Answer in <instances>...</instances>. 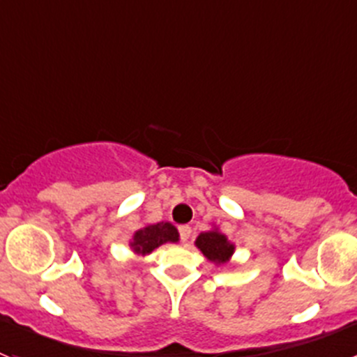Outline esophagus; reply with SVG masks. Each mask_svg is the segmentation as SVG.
Masks as SVG:
<instances>
[{
	"label": "esophagus",
	"mask_w": 357,
	"mask_h": 357,
	"mask_svg": "<svg viewBox=\"0 0 357 357\" xmlns=\"http://www.w3.org/2000/svg\"><path fill=\"white\" fill-rule=\"evenodd\" d=\"M179 236H181L183 242H188V238L192 236V228L188 225L179 226Z\"/></svg>",
	"instance_id": "34e87169"
}]
</instances>
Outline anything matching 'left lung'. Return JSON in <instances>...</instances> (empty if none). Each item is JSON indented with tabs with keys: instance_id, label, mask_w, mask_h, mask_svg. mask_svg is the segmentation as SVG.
Listing matches in <instances>:
<instances>
[{
	"instance_id": "obj_1",
	"label": "left lung",
	"mask_w": 357,
	"mask_h": 357,
	"mask_svg": "<svg viewBox=\"0 0 357 357\" xmlns=\"http://www.w3.org/2000/svg\"><path fill=\"white\" fill-rule=\"evenodd\" d=\"M195 245L200 248V252L207 257V261L214 262L215 266L228 262L235 254V245L215 226L208 231L200 233L195 240Z\"/></svg>"
}]
</instances>
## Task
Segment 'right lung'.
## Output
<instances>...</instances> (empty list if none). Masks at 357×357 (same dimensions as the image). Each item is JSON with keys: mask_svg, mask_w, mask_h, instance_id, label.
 Wrapping results in <instances>:
<instances>
[{"mask_svg": "<svg viewBox=\"0 0 357 357\" xmlns=\"http://www.w3.org/2000/svg\"><path fill=\"white\" fill-rule=\"evenodd\" d=\"M179 242V233L176 226L171 222H155V225H146L135 231L129 247L132 248L136 255H149L152 254L155 248H158L164 243H178Z\"/></svg>", "mask_w": 357, "mask_h": 357, "instance_id": "add662e5", "label": "right lung"}]
</instances>
